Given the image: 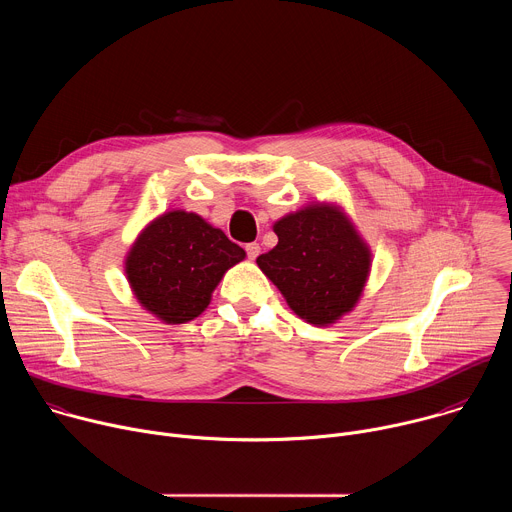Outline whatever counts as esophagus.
Here are the masks:
<instances>
[{
	"instance_id": "esophagus-1",
	"label": "esophagus",
	"mask_w": 512,
	"mask_h": 512,
	"mask_svg": "<svg viewBox=\"0 0 512 512\" xmlns=\"http://www.w3.org/2000/svg\"><path fill=\"white\" fill-rule=\"evenodd\" d=\"M245 251H247V257L253 261V259H257V257H259L261 247H259V243H249V245L245 247Z\"/></svg>"
}]
</instances>
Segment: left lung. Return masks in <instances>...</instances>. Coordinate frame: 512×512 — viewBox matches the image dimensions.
I'll use <instances>...</instances> for the list:
<instances>
[{
  "mask_svg": "<svg viewBox=\"0 0 512 512\" xmlns=\"http://www.w3.org/2000/svg\"><path fill=\"white\" fill-rule=\"evenodd\" d=\"M277 245L257 257L287 306L314 326L348 314L367 283L371 249L334 204H310L273 225Z\"/></svg>",
  "mask_w": 512,
  "mask_h": 512,
  "instance_id": "8db88e82",
  "label": "left lung"
}]
</instances>
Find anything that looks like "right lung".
<instances>
[{"label":"right lung","mask_w":512,"mask_h":512,"mask_svg":"<svg viewBox=\"0 0 512 512\" xmlns=\"http://www.w3.org/2000/svg\"><path fill=\"white\" fill-rule=\"evenodd\" d=\"M245 251L202 216L170 210L131 245L125 273L137 302L166 324H186L210 304L223 275Z\"/></svg>","instance_id":"add662e5"}]
</instances>
